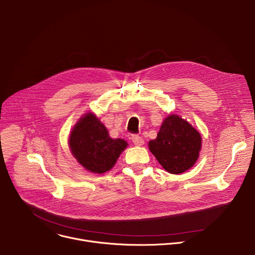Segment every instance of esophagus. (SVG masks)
Here are the masks:
<instances>
[{
  "instance_id": "obj_1",
  "label": "esophagus",
  "mask_w": 255,
  "mask_h": 255,
  "mask_svg": "<svg viewBox=\"0 0 255 255\" xmlns=\"http://www.w3.org/2000/svg\"><path fill=\"white\" fill-rule=\"evenodd\" d=\"M131 139H132L133 143H134L135 145H137V146H141V145L144 144L143 138H142L141 136H139V135H133Z\"/></svg>"
}]
</instances>
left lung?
Instances as JSON below:
<instances>
[{
	"label": "left lung",
	"mask_w": 255,
	"mask_h": 255,
	"mask_svg": "<svg viewBox=\"0 0 255 255\" xmlns=\"http://www.w3.org/2000/svg\"><path fill=\"white\" fill-rule=\"evenodd\" d=\"M148 148L167 172L179 174L198 160L202 137L187 120L171 114L163 120L157 137L148 142Z\"/></svg>",
	"instance_id": "1"
}]
</instances>
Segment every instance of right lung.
Wrapping results in <instances>:
<instances>
[{
	"label": "right lung",
	"mask_w": 255,
	"mask_h": 255,
	"mask_svg": "<svg viewBox=\"0 0 255 255\" xmlns=\"http://www.w3.org/2000/svg\"><path fill=\"white\" fill-rule=\"evenodd\" d=\"M68 146L71 154L85 169L100 174L113 168L128 143L121 138H111L99 118L89 112L72 128Z\"/></svg>",
	"instance_id": "obj_1"
}]
</instances>
